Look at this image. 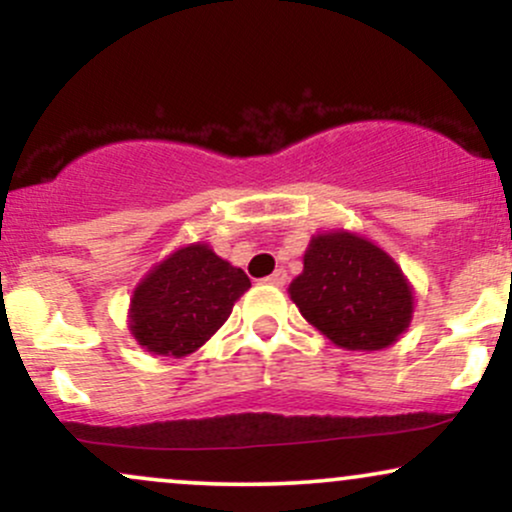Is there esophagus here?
Segmentation results:
<instances>
[{"mask_svg": "<svg viewBox=\"0 0 512 512\" xmlns=\"http://www.w3.org/2000/svg\"><path fill=\"white\" fill-rule=\"evenodd\" d=\"M264 281H267V284H272V286H284L286 284V272H284V269H276V272L269 274Z\"/></svg>", "mask_w": 512, "mask_h": 512, "instance_id": "1", "label": "esophagus"}]
</instances>
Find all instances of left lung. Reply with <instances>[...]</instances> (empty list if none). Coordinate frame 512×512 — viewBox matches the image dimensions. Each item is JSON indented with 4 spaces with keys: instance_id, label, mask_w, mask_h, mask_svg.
Segmentation results:
<instances>
[{
    "instance_id": "left-lung-1",
    "label": "left lung",
    "mask_w": 512,
    "mask_h": 512,
    "mask_svg": "<svg viewBox=\"0 0 512 512\" xmlns=\"http://www.w3.org/2000/svg\"><path fill=\"white\" fill-rule=\"evenodd\" d=\"M289 293L315 330L349 351L387 349L407 332L414 313V293L399 264L349 231L310 240Z\"/></svg>"
}]
</instances>
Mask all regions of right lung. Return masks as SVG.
I'll use <instances>...</instances> for the list:
<instances>
[{
	"label": "right lung",
	"instance_id": "add662e5",
	"mask_svg": "<svg viewBox=\"0 0 512 512\" xmlns=\"http://www.w3.org/2000/svg\"><path fill=\"white\" fill-rule=\"evenodd\" d=\"M248 289L243 269L207 243H192L156 264L134 289L129 332L151 354L182 358L211 339Z\"/></svg>",
	"mask_w": 512,
	"mask_h": 512
}]
</instances>
